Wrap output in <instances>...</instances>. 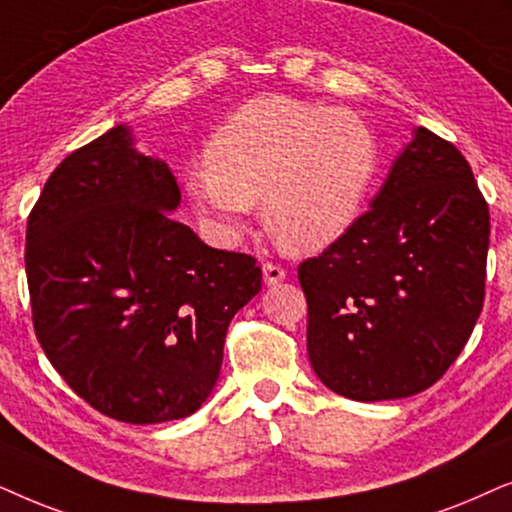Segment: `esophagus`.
<instances>
[{"instance_id": "obj_1", "label": "esophagus", "mask_w": 512, "mask_h": 512, "mask_svg": "<svg viewBox=\"0 0 512 512\" xmlns=\"http://www.w3.org/2000/svg\"><path fill=\"white\" fill-rule=\"evenodd\" d=\"M262 274H264V283L267 285H278L285 281V269L281 264H274V262H264L262 264Z\"/></svg>"}]
</instances>
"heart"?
Returning a JSON list of instances; mask_svg holds the SVG:
<instances>
[{
    "instance_id": "heart-1",
    "label": "heart",
    "mask_w": 512,
    "mask_h": 512,
    "mask_svg": "<svg viewBox=\"0 0 512 512\" xmlns=\"http://www.w3.org/2000/svg\"><path fill=\"white\" fill-rule=\"evenodd\" d=\"M377 166V138L358 114L260 98L217 128L206 168L189 170L185 189L196 215L227 241L243 234L260 201L285 250L316 252L358 222Z\"/></svg>"
}]
</instances>
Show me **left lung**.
Returning a JSON list of instances; mask_svg holds the SVG:
<instances>
[{
    "label": "left lung",
    "instance_id": "1",
    "mask_svg": "<svg viewBox=\"0 0 512 512\" xmlns=\"http://www.w3.org/2000/svg\"><path fill=\"white\" fill-rule=\"evenodd\" d=\"M487 248L489 208L468 161L414 128L370 210L297 269L318 379L360 403L433 386L480 318Z\"/></svg>",
    "mask_w": 512,
    "mask_h": 512
}]
</instances>
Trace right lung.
Here are the masks:
<instances>
[{
    "label": "right lung",
    "mask_w": 512,
    "mask_h": 512,
    "mask_svg": "<svg viewBox=\"0 0 512 512\" xmlns=\"http://www.w3.org/2000/svg\"><path fill=\"white\" fill-rule=\"evenodd\" d=\"M180 199L168 163L119 124L63 159L27 217L39 344L79 398L126 424L199 410L231 318L262 290L255 257L168 215Z\"/></svg>",
    "instance_id": "1"
}]
</instances>
